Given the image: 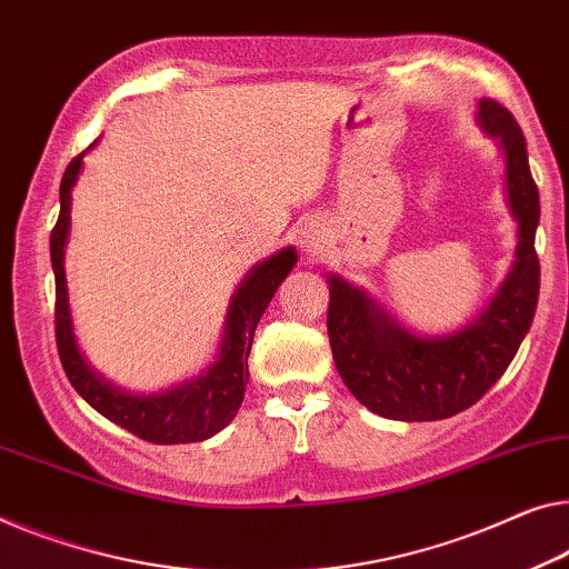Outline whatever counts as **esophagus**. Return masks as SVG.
I'll return each mask as SVG.
<instances>
[{
    "label": "esophagus",
    "mask_w": 569,
    "mask_h": 569,
    "mask_svg": "<svg viewBox=\"0 0 569 569\" xmlns=\"http://www.w3.org/2000/svg\"><path fill=\"white\" fill-rule=\"evenodd\" d=\"M299 248L307 256H317L325 248V232L319 230V224H303L299 230Z\"/></svg>",
    "instance_id": "34e87169"
}]
</instances>
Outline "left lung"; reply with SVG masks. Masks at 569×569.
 Listing matches in <instances>:
<instances>
[{
  "label": "left lung",
  "instance_id": "left-lung-1",
  "mask_svg": "<svg viewBox=\"0 0 569 569\" xmlns=\"http://www.w3.org/2000/svg\"><path fill=\"white\" fill-rule=\"evenodd\" d=\"M478 124L503 152L506 203L516 250L503 283L470 325L421 337L388 313L366 288L329 273L327 332L345 386L372 413L396 421H437L470 409L503 376L527 337L539 299V191L527 140L506 107L478 101Z\"/></svg>",
  "mask_w": 569,
  "mask_h": 569
}]
</instances>
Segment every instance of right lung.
I'll list each match as a JSON object with an SVG mask.
<instances>
[{
  "label": "right lung",
  "instance_id": "obj_1",
  "mask_svg": "<svg viewBox=\"0 0 569 569\" xmlns=\"http://www.w3.org/2000/svg\"><path fill=\"white\" fill-rule=\"evenodd\" d=\"M87 152L76 156L66 168L61 181V214L50 232V262H53L56 276V342L66 376L91 409L146 442H203L237 417V409L244 398V386L250 380L248 358L256 327L299 256H296V248H283L250 268V273L234 288L230 307H227L214 362H209V368H203L199 376L156 393L124 391V388L109 383L81 355L79 339L73 332L71 303H68L66 244L71 234V191L79 181Z\"/></svg>",
  "mask_w": 569,
  "mask_h": 569
}]
</instances>
